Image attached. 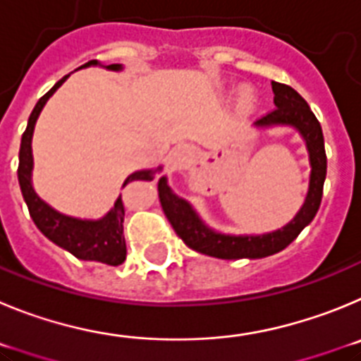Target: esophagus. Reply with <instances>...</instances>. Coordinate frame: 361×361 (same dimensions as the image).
<instances>
[{"mask_svg": "<svg viewBox=\"0 0 361 361\" xmlns=\"http://www.w3.org/2000/svg\"><path fill=\"white\" fill-rule=\"evenodd\" d=\"M188 158H190V149H188L187 145H180V147H176L173 151L169 164H171V167L173 169H181L187 165Z\"/></svg>", "mask_w": 361, "mask_h": 361, "instance_id": "esophagus-1", "label": "esophagus"}]
</instances>
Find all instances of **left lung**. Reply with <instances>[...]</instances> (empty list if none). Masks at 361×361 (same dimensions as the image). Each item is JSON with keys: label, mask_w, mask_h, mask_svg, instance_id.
<instances>
[{"label": "left lung", "mask_w": 361, "mask_h": 361, "mask_svg": "<svg viewBox=\"0 0 361 361\" xmlns=\"http://www.w3.org/2000/svg\"><path fill=\"white\" fill-rule=\"evenodd\" d=\"M271 90H274V102L277 108L262 115L255 122V126H261V128L275 124L293 126L304 136L311 161V180L306 203L302 204L300 212L293 217V221H290L284 228L277 230V232L264 233V235H225V233H217L207 228L196 216L192 207L185 200L178 197L167 187V181L165 183L158 181L161 209H164L169 223L173 225L174 232L188 248L219 259L268 257L295 241L298 233L304 230V226L310 225L313 217L317 216L327 174V157L326 147H324L322 128L306 100L302 99L293 87L271 80Z\"/></svg>", "instance_id": "1"}]
</instances>
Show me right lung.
Instances as JSON below:
<instances>
[{
    "label": "right lung",
    "mask_w": 361,
    "mask_h": 361,
    "mask_svg": "<svg viewBox=\"0 0 361 361\" xmlns=\"http://www.w3.org/2000/svg\"><path fill=\"white\" fill-rule=\"evenodd\" d=\"M92 64H99L97 61H90L84 66H92ZM120 64H109L108 70H120ZM68 75H64L59 82L51 87L50 92L44 93L41 99L35 104L34 111L30 113L28 118V126L23 133L21 147H19V167H18V180L19 187H21L23 197L28 207L30 217L34 219L35 226H37L44 235L54 241L55 245H59L61 248L68 250L71 255H75L77 259L82 261H99L109 266H118L126 261V239H124V201L122 196L116 200L115 207L108 216H104L102 219H77V217L64 216V214L57 212L51 207H48L44 201L39 200L37 194L34 192L30 183V173H32V133H34L35 120H37L39 113L50 99L51 93L66 80ZM160 171V169H157ZM157 171H138L133 173L131 176L126 180L124 187L129 181L135 180H154V173ZM161 183H165V176L160 178Z\"/></svg>",
    "instance_id": "obj_1"
}]
</instances>
